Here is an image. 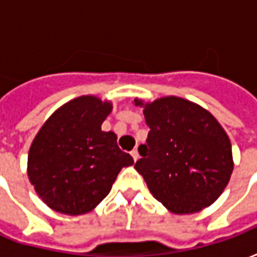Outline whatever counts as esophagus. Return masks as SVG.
I'll return each mask as SVG.
<instances>
[{"label": "esophagus", "instance_id": "1", "mask_svg": "<svg viewBox=\"0 0 257 257\" xmlns=\"http://www.w3.org/2000/svg\"><path fill=\"white\" fill-rule=\"evenodd\" d=\"M131 156L134 158V161L136 162L138 161V158H139V153H138V150H132L131 151Z\"/></svg>", "mask_w": 257, "mask_h": 257}]
</instances>
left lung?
Listing matches in <instances>:
<instances>
[{
	"label": "left lung",
	"instance_id": "left-lung-1",
	"mask_svg": "<svg viewBox=\"0 0 257 257\" xmlns=\"http://www.w3.org/2000/svg\"><path fill=\"white\" fill-rule=\"evenodd\" d=\"M150 128L135 169L169 212L189 215L209 206L230 182L234 161L226 131L208 110L178 96L135 99Z\"/></svg>",
	"mask_w": 257,
	"mask_h": 257
}]
</instances>
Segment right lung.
I'll list each match as a JSON object with an SVG mask.
<instances>
[{"label": "right lung", "mask_w": 257, "mask_h": 257, "mask_svg": "<svg viewBox=\"0 0 257 257\" xmlns=\"http://www.w3.org/2000/svg\"><path fill=\"white\" fill-rule=\"evenodd\" d=\"M112 103L84 95L64 103L33 140L27 176L51 209L70 216L95 209L134 158L117 145V135L101 131Z\"/></svg>", "instance_id": "right-lung-1"}]
</instances>
